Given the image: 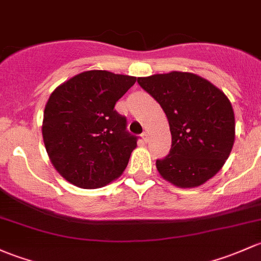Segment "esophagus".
Masks as SVG:
<instances>
[{
  "instance_id": "obj_1",
  "label": "esophagus",
  "mask_w": 261,
  "mask_h": 261,
  "mask_svg": "<svg viewBox=\"0 0 261 261\" xmlns=\"http://www.w3.org/2000/svg\"><path fill=\"white\" fill-rule=\"evenodd\" d=\"M142 139H143L144 142H147L148 141V133H147V132H143V133H142Z\"/></svg>"
}]
</instances>
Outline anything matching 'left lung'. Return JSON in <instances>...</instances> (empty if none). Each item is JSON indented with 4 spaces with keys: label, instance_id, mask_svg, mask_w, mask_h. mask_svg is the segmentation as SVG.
Returning <instances> with one entry per match:
<instances>
[{
    "label": "left lung",
    "instance_id": "left-lung-1",
    "mask_svg": "<svg viewBox=\"0 0 261 261\" xmlns=\"http://www.w3.org/2000/svg\"><path fill=\"white\" fill-rule=\"evenodd\" d=\"M137 82L160 103L170 124V154L155 162L161 176L179 189L201 186L212 178L229 158L235 141V115L224 91L184 71Z\"/></svg>",
    "mask_w": 261,
    "mask_h": 261
}]
</instances>
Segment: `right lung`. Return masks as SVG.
Returning a JSON list of instances; mask_svg holds the SVG:
<instances>
[{"instance_id": "right-lung-1", "label": "right lung", "mask_w": 261, "mask_h": 261, "mask_svg": "<svg viewBox=\"0 0 261 261\" xmlns=\"http://www.w3.org/2000/svg\"><path fill=\"white\" fill-rule=\"evenodd\" d=\"M136 76L107 70L80 72L59 85L45 106L42 138L61 177L80 189H99L123 173L137 147L114 106Z\"/></svg>"}]
</instances>
